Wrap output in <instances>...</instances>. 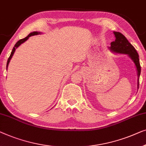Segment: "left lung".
<instances>
[{
    "label": "left lung",
    "mask_w": 146,
    "mask_h": 146,
    "mask_svg": "<svg viewBox=\"0 0 146 146\" xmlns=\"http://www.w3.org/2000/svg\"><path fill=\"white\" fill-rule=\"evenodd\" d=\"M114 34L116 39H115V41L110 44L111 46L109 48L110 50L115 53L128 55L133 61L137 69V77H138V79H137V89H138L139 78L141 73V67L139 64L138 53H137L134 47L128 42V40L122 34L118 32H114Z\"/></svg>",
    "instance_id": "8db88e82"
}]
</instances>
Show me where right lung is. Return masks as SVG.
Wrapping results in <instances>:
<instances>
[{
    "instance_id": "1",
    "label": "right lung",
    "mask_w": 146,
    "mask_h": 146,
    "mask_svg": "<svg viewBox=\"0 0 146 146\" xmlns=\"http://www.w3.org/2000/svg\"><path fill=\"white\" fill-rule=\"evenodd\" d=\"M41 34V33L39 32H31L29 35H28V36H26V38H23V39H21V40H20L19 41H18V42H16V44H15V46H14L13 49H12V52H11V55H10V57H9V59H8L7 63V68H8V66H9V64L10 61H11V59H12V56H13V55H14V52H15L16 49L18 47H19V46H20V45H21V44H22V43H24V42H26V41L29 38L30 36H34V35H38V34Z\"/></svg>"
}]
</instances>
